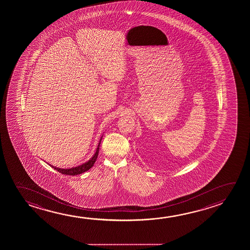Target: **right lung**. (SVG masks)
Listing matches in <instances>:
<instances>
[{
  "mask_svg": "<svg viewBox=\"0 0 250 250\" xmlns=\"http://www.w3.org/2000/svg\"><path fill=\"white\" fill-rule=\"evenodd\" d=\"M102 138L100 139L99 146H98V148H97V150H96V152H95L94 155H93V157H92L90 160H88V161L85 162V163L80 165V166H78V167H76L70 168V169H62V168L56 167H53V166H50V167H53L55 170H57L58 172H61L62 174H65V175H73V176L74 175L81 174L83 172L88 171L90 168L93 167V165H94L95 162H96V160H97V158H98V155H99V146H100V143H101Z\"/></svg>",
  "mask_w": 250,
  "mask_h": 250,
  "instance_id": "obj_1",
  "label": "right lung"
}]
</instances>
